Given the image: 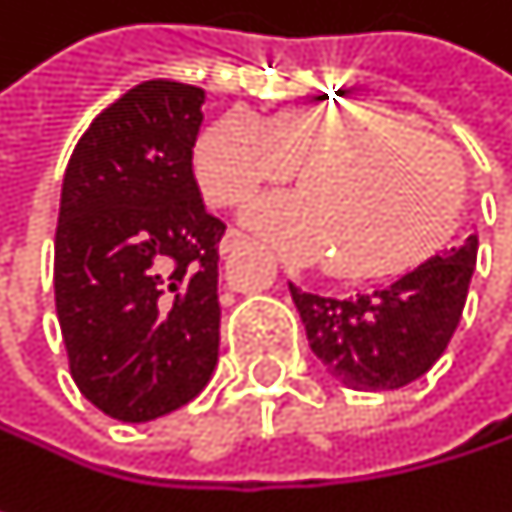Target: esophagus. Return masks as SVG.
I'll list each match as a JSON object with an SVG mask.
<instances>
[{"instance_id": "34e87169", "label": "esophagus", "mask_w": 512, "mask_h": 512, "mask_svg": "<svg viewBox=\"0 0 512 512\" xmlns=\"http://www.w3.org/2000/svg\"><path fill=\"white\" fill-rule=\"evenodd\" d=\"M249 240H252V237L243 234L240 228H228V234H225L222 243H219V252H222V255H231V252H237L240 246H246Z\"/></svg>"}]
</instances>
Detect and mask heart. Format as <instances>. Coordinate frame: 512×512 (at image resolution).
I'll use <instances>...</instances> for the list:
<instances>
[{
    "mask_svg": "<svg viewBox=\"0 0 512 512\" xmlns=\"http://www.w3.org/2000/svg\"><path fill=\"white\" fill-rule=\"evenodd\" d=\"M195 177L216 207H237L299 168V192L269 198L252 222L290 257H332L361 278L424 249L462 198L454 154L418 124L370 106H287L266 121L222 112L195 142Z\"/></svg>",
    "mask_w": 512,
    "mask_h": 512,
    "instance_id": "b5f03b06",
    "label": "heart"
}]
</instances>
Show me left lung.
<instances>
[{
	"instance_id": "obj_1",
	"label": "left lung",
	"mask_w": 512,
	"mask_h": 512,
	"mask_svg": "<svg viewBox=\"0 0 512 512\" xmlns=\"http://www.w3.org/2000/svg\"><path fill=\"white\" fill-rule=\"evenodd\" d=\"M477 240L430 257L388 287L347 299L290 284L308 344L335 379L356 391H394L424 376L460 326Z\"/></svg>"
}]
</instances>
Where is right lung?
Instances as JSON below:
<instances>
[{
    "label": "right lung",
    "mask_w": 512,
    "mask_h": 512,
    "mask_svg": "<svg viewBox=\"0 0 512 512\" xmlns=\"http://www.w3.org/2000/svg\"><path fill=\"white\" fill-rule=\"evenodd\" d=\"M198 85L151 79L106 106L64 171L55 314L76 388L142 424L186 406L219 358V240L192 148Z\"/></svg>",
    "instance_id": "obj_1"
}]
</instances>
